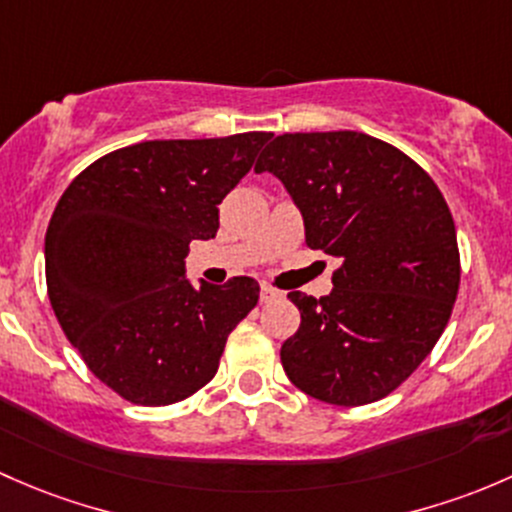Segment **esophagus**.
I'll return each instance as SVG.
<instances>
[{
    "mask_svg": "<svg viewBox=\"0 0 512 512\" xmlns=\"http://www.w3.org/2000/svg\"><path fill=\"white\" fill-rule=\"evenodd\" d=\"M278 295H281V291H276V288H273V286H268V283H263V286H261V295H258V298H261V303H268V300L278 298Z\"/></svg>",
    "mask_w": 512,
    "mask_h": 512,
    "instance_id": "esophagus-1",
    "label": "esophagus"
}]
</instances>
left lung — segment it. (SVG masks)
<instances>
[{"label": "left lung", "instance_id": "8db88e82", "mask_svg": "<svg viewBox=\"0 0 512 512\" xmlns=\"http://www.w3.org/2000/svg\"><path fill=\"white\" fill-rule=\"evenodd\" d=\"M256 172L283 182L305 244L340 258L333 293L291 291L300 328L281 347L310 397L362 407L387 397L434 350L461 283L444 194L402 150L355 130L278 135Z\"/></svg>", "mask_w": 512, "mask_h": 512}]
</instances>
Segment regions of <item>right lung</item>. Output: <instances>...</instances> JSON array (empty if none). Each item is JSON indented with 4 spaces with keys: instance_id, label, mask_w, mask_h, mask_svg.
Here are the masks:
<instances>
[{
    "instance_id": "right-lung-1",
    "label": "right lung",
    "mask_w": 512,
    "mask_h": 512,
    "mask_svg": "<svg viewBox=\"0 0 512 512\" xmlns=\"http://www.w3.org/2000/svg\"><path fill=\"white\" fill-rule=\"evenodd\" d=\"M271 133L147 140L88 165L46 229V288L71 345L105 387L142 407L192 397L219 370L258 283L192 286L184 258L214 239L219 204Z\"/></svg>"
}]
</instances>
